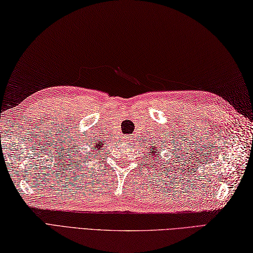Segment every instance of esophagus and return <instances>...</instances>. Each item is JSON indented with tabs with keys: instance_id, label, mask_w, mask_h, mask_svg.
I'll return each mask as SVG.
<instances>
[{
	"instance_id": "obj_1",
	"label": "esophagus",
	"mask_w": 253,
	"mask_h": 253,
	"mask_svg": "<svg viewBox=\"0 0 253 253\" xmlns=\"http://www.w3.org/2000/svg\"><path fill=\"white\" fill-rule=\"evenodd\" d=\"M124 141H125L127 144H130L131 141H132V139H131L130 136H125V137H124Z\"/></svg>"
}]
</instances>
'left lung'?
Returning a JSON list of instances; mask_svg holds the SVG:
<instances>
[{"mask_svg":"<svg viewBox=\"0 0 253 253\" xmlns=\"http://www.w3.org/2000/svg\"><path fill=\"white\" fill-rule=\"evenodd\" d=\"M158 151H159V149H158V147H154L153 148V150H150V152H149V155H151V158L154 160L155 159V157H161V152H159L158 153Z\"/></svg>","mask_w":253,"mask_h":253,"instance_id":"obj_1","label":"left lung"}]
</instances>
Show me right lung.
<instances>
[{
  "label": "right lung",
  "mask_w": 253,
  "mask_h": 253,
  "mask_svg": "<svg viewBox=\"0 0 253 253\" xmlns=\"http://www.w3.org/2000/svg\"><path fill=\"white\" fill-rule=\"evenodd\" d=\"M102 146H101V143L100 142H96V143H94V146H93V149L95 150V151H96V150H98V149H100Z\"/></svg>",
  "instance_id": "1"
}]
</instances>
